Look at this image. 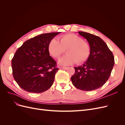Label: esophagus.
<instances>
[{"instance_id": "1", "label": "esophagus", "mask_w": 125, "mask_h": 125, "mask_svg": "<svg viewBox=\"0 0 125 125\" xmlns=\"http://www.w3.org/2000/svg\"><path fill=\"white\" fill-rule=\"evenodd\" d=\"M60 69H65V70H67L68 69V67H59Z\"/></svg>"}]
</instances>
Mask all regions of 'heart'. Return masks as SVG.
Here are the masks:
<instances>
[{
	"label": "heart",
	"mask_w": 125,
	"mask_h": 125,
	"mask_svg": "<svg viewBox=\"0 0 125 125\" xmlns=\"http://www.w3.org/2000/svg\"><path fill=\"white\" fill-rule=\"evenodd\" d=\"M58 41L52 40L48 45V51L54 58H58L66 50V54L58 60L62 66L81 63L88 58L90 54L89 44L82 37L74 34H67L58 37Z\"/></svg>",
	"instance_id": "b5f03b06"
}]
</instances>
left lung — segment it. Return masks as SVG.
<instances>
[{"instance_id": "8db88e82", "label": "left lung", "mask_w": 125, "mask_h": 125, "mask_svg": "<svg viewBox=\"0 0 125 125\" xmlns=\"http://www.w3.org/2000/svg\"><path fill=\"white\" fill-rule=\"evenodd\" d=\"M90 45V54L82 66L74 67L71 77L73 85L83 91L99 89L107 81L114 65V57L104 41L100 37L84 32H78Z\"/></svg>"}]
</instances>
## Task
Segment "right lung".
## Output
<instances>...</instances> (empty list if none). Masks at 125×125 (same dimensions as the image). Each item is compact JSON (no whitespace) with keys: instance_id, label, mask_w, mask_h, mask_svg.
Returning a JSON list of instances; mask_svg holds the SVG:
<instances>
[{"instance_id":"right-lung-1","label":"right lung","mask_w":125,"mask_h":125,"mask_svg":"<svg viewBox=\"0 0 125 125\" xmlns=\"http://www.w3.org/2000/svg\"><path fill=\"white\" fill-rule=\"evenodd\" d=\"M60 32L44 33L30 39L15 52L11 60L15 81L24 90L42 93L50 89L58 70L50 56L48 45Z\"/></svg>"}]
</instances>
